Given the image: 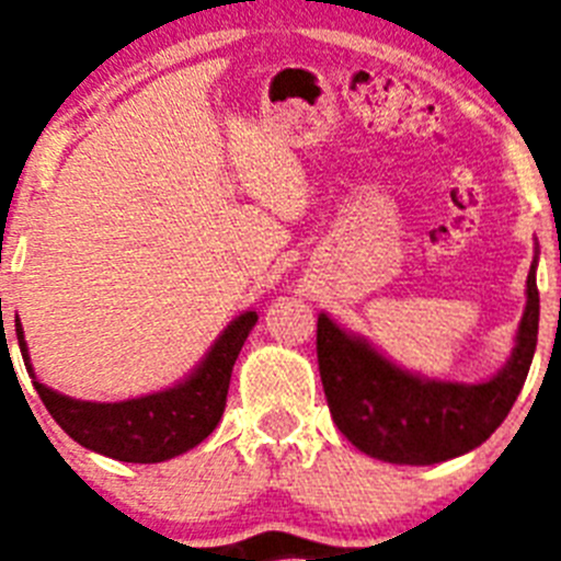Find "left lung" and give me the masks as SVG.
Returning a JSON list of instances; mask_svg holds the SVG:
<instances>
[{
  "mask_svg": "<svg viewBox=\"0 0 561 561\" xmlns=\"http://www.w3.org/2000/svg\"><path fill=\"white\" fill-rule=\"evenodd\" d=\"M512 359L489 381L424 379L401 370L362 336L317 317V362L329 410L359 453L388 463L430 466L480 447L514 408L531 368L539 331L537 257L525 280Z\"/></svg>",
  "mask_w": 561,
  "mask_h": 561,
  "instance_id": "8db88e82",
  "label": "left lung"
}]
</instances>
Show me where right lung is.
<instances>
[{
  "label": "right lung",
  "mask_w": 561,
  "mask_h": 561,
  "mask_svg": "<svg viewBox=\"0 0 561 561\" xmlns=\"http://www.w3.org/2000/svg\"><path fill=\"white\" fill-rule=\"evenodd\" d=\"M257 323L255 311H244L225 329V334L213 342L199 368L185 381L160 393L140 396L128 401H81L61 396L47 388L33 374L27 342L22 325L16 323L19 348L27 374L33 376V388L42 396L44 408L58 427L78 440L81 447L101 453L106 458L126 460V463H162L168 458L187 453L216 430L227 404L232 365L238 351Z\"/></svg>",
  "instance_id": "add662e5"
}]
</instances>
